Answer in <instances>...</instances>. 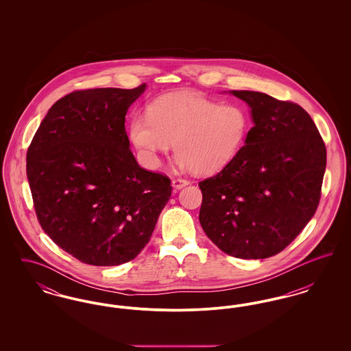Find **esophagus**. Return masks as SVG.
Listing matches in <instances>:
<instances>
[{
  "mask_svg": "<svg viewBox=\"0 0 351 351\" xmlns=\"http://www.w3.org/2000/svg\"><path fill=\"white\" fill-rule=\"evenodd\" d=\"M189 182L188 180H185V179H173L172 180V186L175 188V189H182L184 188L185 185H188Z\"/></svg>",
  "mask_w": 351,
  "mask_h": 351,
  "instance_id": "1",
  "label": "esophagus"
}]
</instances>
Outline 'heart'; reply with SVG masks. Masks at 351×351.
<instances>
[{
    "instance_id": "heart-1",
    "label": "heart",
    "mask_w": 351,
    "mask_h": 351,
    "mask_svg": "<svg viewBox=\"0 0 351 351\" xmlns=\"http://www.w3.org/2000/svg\"><path fill=\"white\" fill-rule=\"evenodd\" d=\"M247 129L249 118L241 106L178 92L156 99L147 114L134 116L129 135L150 166H158L160 155H167L175 143L180 167L210 175L233 160Z\"/></svg>"
}]
</instances>
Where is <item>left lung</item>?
Returning a JSON list of instances; mask_svg holds the SVG:
<instances>
[{
    "label": "left lung",
    "instance_id": "1",
    "mask_svg": "<svg viewBox=\"0 0 351 351\" xmlns=\"http://www.w3.org/2000/svg\"><path fill=\"white\" fill-rule=\"evenodd\" d=\"M254 126L233 160L199 183L200 223L219 250L265 259L284 250L315 216L326 147L311 116L266 93L230 90Z\"/></svg>",
    "mask_w": 351,
    "mask_h": 351
}]
</instances>
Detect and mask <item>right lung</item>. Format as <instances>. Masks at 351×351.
<instances>
[{"label": "right lung", "mask_w": 351, "mask_h": 351, "mask_svg": "<svg viewBox=\"0 0 351 351\" xmlns=\"http://www.w3.org/2000/svg\"><path fill=\"white\" fill-rule=\"evenodd\" d=\"M146 90L96 88L56 101L27 150L35 212L51 239L80 262L118 266L149 243L171 180L139 167L125 117Z\"/></svg>", "instance_id": "add662e5"}]
</instances>
